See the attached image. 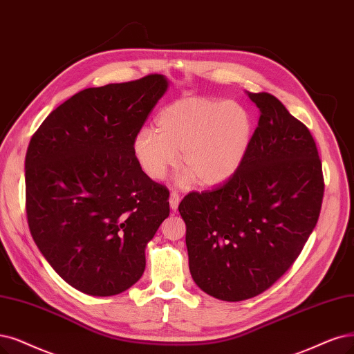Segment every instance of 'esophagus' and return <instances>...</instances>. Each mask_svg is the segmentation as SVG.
I'll return each mask as SVG.
<instances>
[{
    "label": "esophagus",
    "instance_id": "esophagus-1",
    "mask_svg": "<svg viewBox=\"0 0 354 354\" xmlns=\"http://www.w3.org/2000/svg\"><path fill=\"white\" fill-rule=\"evenodd\" d=\"M179 201H180V198H179V194H178L176 191H172V192H170V197H169V205H170V208H172L174 212H176V208H178V205H179Z\"/></svg>",
    "mask_w": 354,
    "mask_h": 354
}]
</instances>
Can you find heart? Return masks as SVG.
<instances>
[{
    "label": "heart",
    "instance_id": "heart-1",
    "mask_svg": "<svg viewBox=\"0 0 354 354\" xmlns=\"http://www.w3.org/2000/svg\"><path fill=\"white\" fill-rule=\"evenodd\" d=\"M252 120L242 104L189 96L160 111L156 131L142 128L133 141L136 159L151 180H162L178 163L182 187L227 182L241 169L252 141Z\"/></svg>",
    "mask_w": 354,
    "mask_h": 354
}]
</instances>
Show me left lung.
Instances as JSON below:
<instances>
[{
    "label": "left lung",
    "instance_id": "8db88e82",
    "mask_svg": "<svg viewBox=\"0 0 354 354\" xmlns=\"http://www.w3.org/2000/svg\"><path fill=\"white\" fill-rule=\"evenodd\" d=\"M248 96L258 127L241 169L179 204L189 271L203 292L239 302L266 292L302 252L324 197L322 165L309 129L270 93Z\"/></svg>",
    "mask_w": 354,
    "mask_h": 354
}]
</instances>
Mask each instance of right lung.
Segmentation results:
<instances>
[{"label":"right lung","mask_w":354,"mask_h":354,"mask_svg":"<svg viewBox=\"0 0 354 354\" xmlns=\"http://www.w3.org/2000/svg\"><path fill=\"white\" fill-rule=\"evenodd\" d=\"M165 75L90 87L52 111L26 153L32 238L59 277L91 296L136 284L169 216V191L140 167L133 141L167 90Z\"/></svg>","instance_id":"obj_1"}]
</instances>
